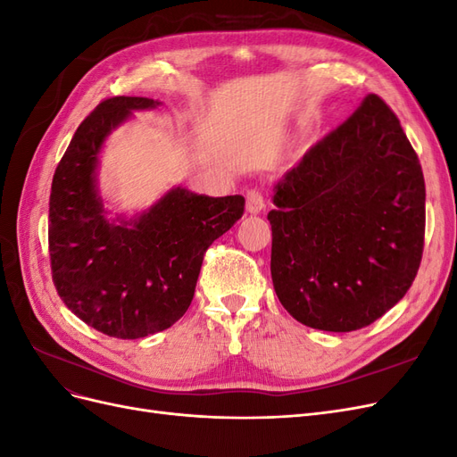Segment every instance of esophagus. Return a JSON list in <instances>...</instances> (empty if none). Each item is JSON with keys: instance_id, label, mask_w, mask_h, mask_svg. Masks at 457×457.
I'll return each mask as SVG.
<instances>
[{"instance_id": "34e87169", "label": "esophagus", "mask_w": 457, "mask_h": 457, "mask_svg": "<svg viewBox=\"0 0 457 457\" xmlns=\"http://www.w3.org/2000/svg\"><path fill=\"white\" fill-rule=\"evenodd\" d=\"M262 210H265V198H262L261 190L252 188L250 192H247V196H245V212L252 213V215H257Z\"/></svg>"}]
</instances>
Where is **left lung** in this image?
Wrapping results in <instances>:
<instances>
[{
  "label": "left lung",
  "mask_w": 457,
  "mask_h": 457,
  "mask_svg": "<svg viewBox=\"0 0 457 457\" xmlns=\"http://www.w3.org/2000/svg\"><path fill=\"white\" fill-rule=\"evenodd\" d=\"M272 202V284L297 322L354 331L406 295L423 253L425 181L378 95L276 183Z\"/></svg>",
  "instance_id": "8db88e82"
}]
</instances>
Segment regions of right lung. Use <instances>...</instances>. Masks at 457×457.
<instances>
[{
  "mask_svg": "<svg viewBox=\"0 0 457 457\" xmlns=\"http://www.w3.org/2000/svg\"><path fill=\"white\" fill-rule=\"evenodd\" d=\"M146 96H112L81 121L53 175L49 255L57 294L79 320L118 339L168 329L190 307L204 253L244 213V196L173 187L133 217H108L99 190L104 141Z\"/></svg>",
  "mask_w": 457,
  "mask_h": 457,
  "instance_id": "1",
  "label": "right lung"
}]
</instances>
